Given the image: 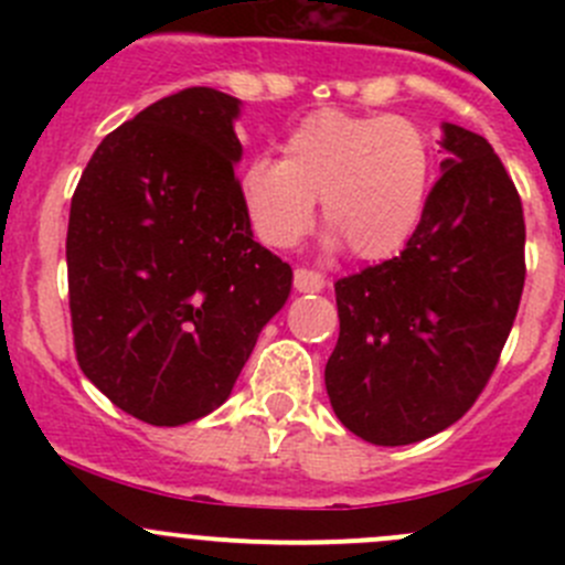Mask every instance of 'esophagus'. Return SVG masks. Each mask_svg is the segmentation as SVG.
I'll use <instances>...</instances> for the list:
<instances>
[{
    "label": "esophagus",
    "mask_w": 565,
    "mask_h": 565,
    "mask_svg": "<svg viewBox=\"0 0 565 565\" xmlns=\"http://www.w3.org/2000/svg\"><path fill=\"white\" fill-rule=\"evenodd\" d=\"M295 289L298 292H322L324 276H319L315 270H306V267H298L295 270Z\"/></svg>",
    "instance_id": "obj_1"
}]
</instances>
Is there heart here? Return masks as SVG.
Returning <instances> with one entry per match:
<instances>
[{
    "label": "heart",
    "mask_w": 565,
    "mask_h": 565,
    "mask_svg": "<svg viewBox=\"0 0 565 565\" xmlns=\"http://www.w3.org/2000/svg\"><path fill=\"white\" fill-rule=\"evenodd\" d=\"M435 152L418 122L391 114L322 108L284 141V158H256L241 177L243 207L262 243L292 248L322 199L328 246L358 259H388L426 215Z\"/></svg>",
    "instance_id": "obj_1"
}]
</instances>
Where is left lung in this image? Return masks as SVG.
<instances>
[{
    "instance_id": "obj_1",
    "label": "left lung",
    "mask_w": 565,
    "mask_h": 565,
    "mask_svg": "<svg viewBox=\"0 0 565 565\" xmlns=\"http://www.w3.org/2000/svg\"><path fill=\"white\" fill-rule=\"evenodd\" d=\"M443 177L404 250L335 281L324 366L335 418L374 446H409L472 407L520 309L525 218L483 136L443 122Z\"/></svg>"
}]
</instances>
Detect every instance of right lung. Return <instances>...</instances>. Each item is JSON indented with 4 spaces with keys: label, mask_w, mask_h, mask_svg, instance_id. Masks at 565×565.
Masks as SVG:
<instances>
[{
    "label": "right lung",
    "mask_w": 565,
    "mask_h": 565,
    "mask_svg": "<svg viewBox=\"0 0 565 565\" xmlns=\"http://www.w3.org/2000/svg\"><path fill=\"white\" fill-rule=\"evenodd\" d=\"M237 114L241 100L210 87L161 98L100 141L73 193L78 366L152 426L221 407L292 289L243 207Z\"/></svg>",
    "instance_id": "1"
}]
</instances>
